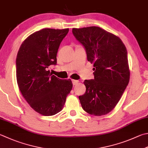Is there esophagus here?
I'll list each match as a JSON object with an SVG mask.
<instances>
[{
  "mask_svg": "<svg viewBox=\"0 0 148 148\" xmlns=\"http://www.w3.org/2000/svg\"><path fill=\"white\" fill-rule=\"evenodd\" d=\"M78 82H79V80H72V83H73V84L74 86L76 85L77 84H78Z\"/></svg>",
  "mask_w": 148,
  "mask_h": 148,
  "instance_id": "esophagus-1",
  "label": "esophagus"
}]
</instances>
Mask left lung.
<instances>
[{
  "label": "left lung",
  "instance_id": "8db88e82",
  "mask_svg": "<svg viewBox=\"0 0 148 148\" xmlns=\"http://www.w3.org/2000/svg\"><path fill=\"white\" fill-rule=\"evenodd\" d=\"M72 33L93 64L94 79L85 80V93L79 97L90 115H106L121 99L130 80L126 46L117 36L97 26L73 28Z\"/></svg>",
  "mask_w": 148,
  "mask_h": 148
}]
</instances>
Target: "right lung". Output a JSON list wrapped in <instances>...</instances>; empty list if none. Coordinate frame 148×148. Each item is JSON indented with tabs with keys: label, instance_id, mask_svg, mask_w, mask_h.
Listing matches in <instances>:
<instances>
[{
	"label": "right lung",
	"instance_id": "add662e5",
	"mask_svg": "<svg viewBox=\"0 0 148 148\" xmlns=\"http://www.w3.org/2000/svg\"><path fill=\"white\" fill-rule=\"evenodd\" d=\"M68 32V28H45L33 33L22 42L16 56V80L22 96L44 116L62 110L73 87L70 79H60L48 70L57 65L58 48Z\"/></svg>",
	"mask_w": 148,
	"mask_h": 148
}]
</instances>
